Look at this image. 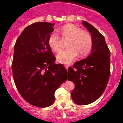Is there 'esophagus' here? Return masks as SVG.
Here are the masks:
<instances>
[{
  "mask_svg": "<svg viewBox=\"0 0 123 123\" xmlns=\"http://www.w3.org/2000/svg\"><path fill=\"white\" fill-rule=\"evenodd\" d=\"M64 67H65V68L66 69V70H68V68H69V66H68V65H64Z\"/></svg>",
  "mask_w": 123,
  "mask_h": 123,
  "instance_id": "esophagus-1",
  "label": "esophagus"
}]
</instances>
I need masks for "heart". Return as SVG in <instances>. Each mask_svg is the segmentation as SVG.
I'll list each match as a JSON object with an SVG mask.
<instances>
[{"mask_svg": "<svg viewBox=\"0 0 123 123\" xmlns=\"http://www.w3.org/2000/svg\"><path fill=\"white\" fill-rule=\"evenodd\" d=\"M59 33L63 39H69L68 49L61 51L57 55L56 59L59 63L70 64L78 55L80 57H84L90 53L93 39L88 31L82 30L74 24H68L62 26ZM48 45L53 51H59L61 49V40L59 35L51 34L48 39Z\"/></svg>", "mask_w": 123, "mask_h": 123, "instance_id": "heart-1", "label": "heart"}]
</instances>
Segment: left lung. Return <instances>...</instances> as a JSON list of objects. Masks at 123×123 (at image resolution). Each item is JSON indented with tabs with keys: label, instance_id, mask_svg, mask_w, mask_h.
I'll return each mask as SVG.
<instances>
[{
	"label": "left lung",
	"instance_id": "left-lung-1",
	"mask_svg": "<svg viewBox=\"0 0 123 123\" xmlns=\"http://www.w3.org/2000/svg\"><path fill=\"white\" fill-rule=\"evenodd\" d=\"M82 24L90 32L93 39L92 51L87 58L74 64L68 71V80L75 84L71 92L72 100L79 105L96 101L103 94L110 75L111 53L104 36L89 23Z\"/></svg>",
	"mask_w": 123,
	"mask_h": 123
}]
</instances>
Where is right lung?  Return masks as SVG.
I'll use <instances>...</instances> for the list:
<instances>
[{"label": "right lung", "mask_w": 123, "mask_h": 123, "mask_svg": "<svg viewBox=\"0 0 123 123\" xmlns=\"http://www.w3.org/2000/svg\"><path fill=\"white\" fill-rule=\"evenodd\" d=\"M54 24L38 22L24 29L14 45L12 74L17 88L28 103L49 106L55 90L67 80V70L55 59L48 45Z\"/></svg>", "instance_id": "add662e5"}]
</instances>
